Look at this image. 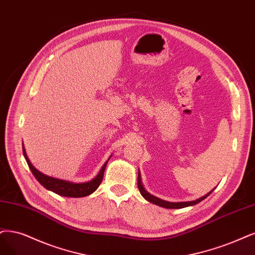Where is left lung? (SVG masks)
Here are the masks:
<instances>
[{
	"mask_svg": "<svg viewBox=\"0 0 255 255\" xmlns=\"http://www.w3.org/2000/svg\"><path fill=\"white\" fill-rule=\"evenodd\" d=\"M137 187H138V190L140 192V194L143 195V197L145 200H147L148 202L152 203L154 205H157V206H161L163 207V208H168V209H181V208H185V207H189V206H193V205H196L199 204L200 202H202L203 200H205L207 196H208L209 194L212 193V191L214 190H211L209 193H207L206 195L200 197V199H197L195 201H191V202H180V203H172V202H167V201H164V200H161L158 199V197H155L153 195H151L150 193H148L145 189L144 187L142 185V181H140V175H139V171H138V176H137Z\"/></svg>",
	"mask_w": 255,
	"mask_h": 255,
	"instance_id": "left-lung-1",
	"label": "left lung"
}]
</instances>
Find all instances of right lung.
Instances as JSON below:
<instances>
[{"label": "right lung", "instance_id": "add662e5", "mask_svg": "<svg viewBox=\"0 0 255 255\" xmlns=\"http://www.w3.org/2000/svg\"><path fill=\"white\" fill-rule=\"evenodd\" d=\"M23 154L25 156V159H26L28 166H29L30 170H31L32 174L34 175V177L37 180V182H39L42 186H44L46 189H48L59 195L67 196V197H83V196H87L96 191L102 183L107 163L109 161V158L111 157L110 156L106 161V163L103 165L100 172L98 173V175L96 177L93 178V180H91L87 183H71L68 181L60 180V178H55V177L45 175L37 170V169H35L32 166V164L30 163L29 158H28V156L26 154L24 145H23Z\"/></svg>", "mask_w": 255, "mask_h": 255}]
</instances>
